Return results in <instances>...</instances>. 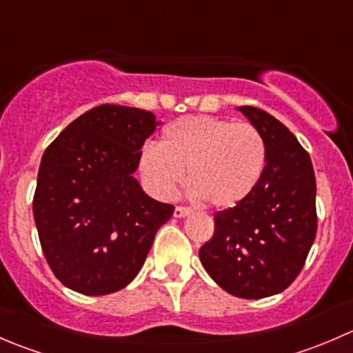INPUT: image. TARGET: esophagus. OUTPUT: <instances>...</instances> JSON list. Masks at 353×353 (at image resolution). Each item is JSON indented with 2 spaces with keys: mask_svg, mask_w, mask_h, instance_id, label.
<instances>
[{
  "mask_svg": "<svg viewBox=\"0 0 353 353\" xmlns=\"http://www.w3.org/2000/svg\"><path fill=\"white\" fill-rule=\"evenodd\" d=\"M191 215V210L186 208V206H176L174 210V216L176 219H184V216H190Z\"/></svg>",
  "mask_w": 353,
  "mask_h": 353,
  "instance_id": "obj_1",
  "label": "esophagus"
}]
</instances>
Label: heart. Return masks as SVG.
Returning <instances> with one entry per match:
<instances>
[{
    "label": "heart",
    "instance_id": "b5f03b06",
    "mask_svg": "<svg viewBox=\"0 0 353 353\" xmlns=\"http://www.w3.org/2000/svg\"><path fill=\"white\" fill-rule=\"evenodd\" d=\"M265 163V140L252 124L191 116L167 124L159 147L145 145L138 167L159 198L174 196L186 172L191 196L229 210L251 196Z\"/></svg>",
    "mask_w": 353,
    "mask_h": 353
}]
</instances>
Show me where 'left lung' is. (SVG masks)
<instances>
[{
    "label": "left lung",
    "mask_w": 353,
    "mask_h": 353,
    "mask_svg": "<svg viewBox=\"0 0 353 353\" xmlns=\"http://www.w3.org/2000/svg\"><path fill=\"white\" fill-rule=\"evenodd\" d=\"M237 109L265 140V170L251 196L215 213L199 259L225 292L263 299L297 279L314 243L316 177L311 157L279 119L251 105Z\"/></svg>",
    "instance_id": "obj_1"
}]
</instances>
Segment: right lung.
<instances>
[{
    "mask_svg": "<svg viewBox=\"0 0 353 353\" xmlns=\"http://www.w3.org/2000/svg\"><path fill=\"white\" fill-rule=\"evenodd\" d=\"M160 121L104 104L70 123L46 148L34 194L39 241L63 285L85 295L121 290L138 275L174 206L134 179Z\"/></svg>",
    "mask_w": 353,
    "mask_h": 353,
    "instance_id": "1",
    "label": "right lung"
}]
</instances>
